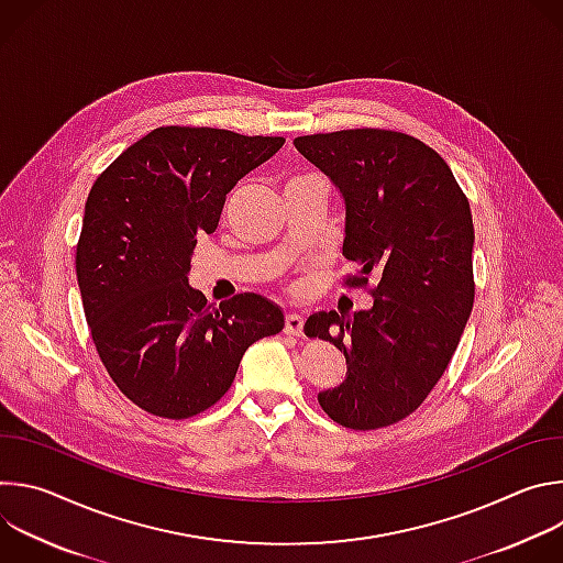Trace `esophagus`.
<instances>
[{
    "label": "esophagus",
    "mask_w": 563,
    "mask_h": 563,
    "mask_svg": "<svg viewBox=\"0 0 563 563\" xmlns=\"http://www.w3.org/2000/svg\"><path fill=\"white\" fill-rule=\"evenodd\" d=\"M302 325H305V318L300 313H287L285 316V334L302 336Z\"/></svg>",
    "instance_id": "1"
}]
</instances>
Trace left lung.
I'll return each mask as SVG.
<instances>
[{
    "label": "left lung",
    "instance_id": "obj_1",
    "mask_svg": "<svg viewBox=\"0 0 563 563\" xmlns=\"http://www.w3.org/2000/svg\"><path fill=\"white\" fill-rule=\"evenodd\" d=\"M345 200V283L376 280L369 309L316 311L305 334L334 343L345 380L318 394L325 415L352 430L410 417L443 376L474 302L470 202L445 159L421 140L350 129L294 140Z\"/></svg>",
    "mask_w": 563,
    "mask_h": 563
}]
</instances>
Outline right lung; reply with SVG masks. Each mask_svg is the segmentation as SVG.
I'll list each match as a JSON object with an SVG mask.
<instances>
[{
  "mask_svg": "<svg viewBox=\"0 0 563 563\" xmlns=\"http://www.w3.org/2000/svg\"><path fill=\"white\" fill-rule=\"evenodd\" d=\"M285 144L209 126H159L122 151L85 207L75 272L96 350L148 415L189 419L231 387L252 343L285 328L261 294L209 305L189 285L198 235L227 194Z\"/></svg>",
  "mask_w": 563,
  "mask_h": 563,
  "instance_id": "obj_1",
  "label": "right lung"
}]
</instances>
